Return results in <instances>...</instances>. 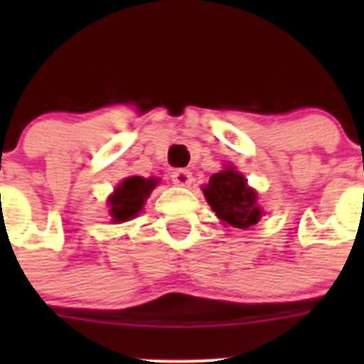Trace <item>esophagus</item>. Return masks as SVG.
<instances>
[{
  "mask_svg": "<svg viewBox=\"0 0 364 364\" xmlns=\"http://www.w3.org/2000/svg\"><path fill=\"white\" fill-rule=\"evenodd\" d=\"M171 180H173V184L186 188V186H189L193 182V175L191 171H188V169H175L171 175Z\"/></svg>",
  "mask_w": 364,
  "mask_h": 364,
  "instance_id": "obj_1",
  "label": "esophagus"
}]
</instances>
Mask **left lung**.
I'll return each instance as SVG.
<instances>
[{
  "label": "left lung",
  "instance_id": "left-lung-1",
  "mask_svg": "<svg viewBox=\"0 0 364 364\" xmlns=\"http://www.w3.org/2000/svg\"><path fill=\"white\" fill-rule=\"evenodd\" d=\"M204 197L211 210L224 224L239 230L255 226L262 217L257 191L247 186V180L233 166L211 175L204 188Z\"/></svg>",
  "mask_w": 364,
  "mask_h": 364
}]
</instances>
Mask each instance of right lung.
I'll return each instance as SVG.
<instances>
[{
	"label": "right lung",
	"instance_id": "1",
	"mask_svg": "<svg viewBox=\"0 0 364 364\" xmlns=\"http://www.w3.org/2000/svg\"><path fill=\"white\" fill-rule=\"evenodd\" d=\"M159 184L156 178H142V176H129L117 186L114 193L109 197V215L112 224L131 220L140 213L146 204L147 197Z\"/></svg>",
	"mask_w": 364,
	"mask_h": 364
}]
</instances>
